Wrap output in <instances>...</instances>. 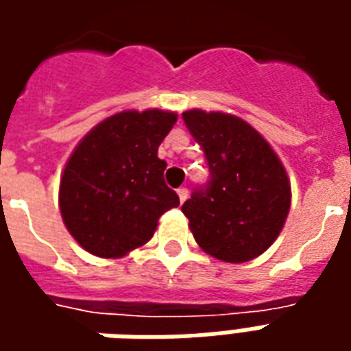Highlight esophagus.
<instances>
[{"label":"esophagus","instance_id":"esophagus-1","mask_svg":"<svg viewBox=\"0 0 351 351\" xmlns=\"http://www.w3.org/2000/svg\"><path fill=\"white\" fill-rule=\"evenodd\" d=\"M176 193H178V199H180V203H184V201L188 199V188H178V190H176Z\"/></svg>","mask_w":351,"mask_h":351}]
</instances>
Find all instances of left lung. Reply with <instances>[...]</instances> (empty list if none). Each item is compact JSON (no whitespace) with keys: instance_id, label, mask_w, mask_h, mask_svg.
Instances as JSON below:
<instances>
[{"instance_id":"1","label":"left lung","mask_w":351,"mask_h":351,"mask_svg":"<svg viewBox=\"0 0 351 351\" xmlns=\"http://www.w3.org/2000/svg\"><path fill=\"white\" fill-rule=\"evenodd\" d=\"M205 152L210 178L182 205L197 244L213 258L244 263L271 246L291 205L286 169L250 123L205 110L182 112Z\"/></svg>"}]
</instances>
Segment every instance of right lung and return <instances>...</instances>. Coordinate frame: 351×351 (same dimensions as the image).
Returning a JSON list of instances; mask_svg holds the SVG:
<instances>
[{
  "instance_id": "add662e5",
  "label": "right lung",
  "mask_w": 351,
  "mask_h": 351,
  "mask_svg": "<svg viewBox=\"0 0 351 351\" xmlns=\"http://www.w3.org/2000/svg\"><path fill=\"white\" fill-rule=\"evenodd\" d=\"M175 112L123 110L97 123L75 148L60 182L67 231L86 252L122 258L152 239L158 220L178 206L158 158Z\"/></svg>"
}]
</instances>
